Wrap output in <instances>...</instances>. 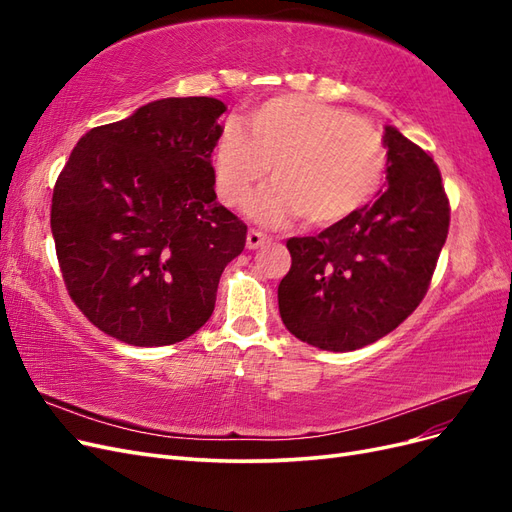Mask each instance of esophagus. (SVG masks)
<instances>
[{"instance_id": "esophagus-1", "label": "esophagus", "mask_w": 512, "mask_h": 512, "mask_svg": "<svg viewBox=\"0 0 512 512\" xmlns=\"http://www.w3.org/2000/svg\"><path fill=\"white\" fill-rule=\"evenodd\" d=\"M269 241V237L265 235V232H260V230H250L247 232V250H258L260 245H265Z\"/></svg>"}]
</instances>
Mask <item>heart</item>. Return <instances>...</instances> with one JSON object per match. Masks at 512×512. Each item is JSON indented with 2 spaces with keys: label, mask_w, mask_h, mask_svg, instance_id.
<instances>
[{
  "label": "heart",
  "mask_w": 512,
  "mask_h": 512,
  "mask_svg": "<svg viewBox=\"0 0 512 512\" xmlns=\"http://www.w3.org/2000/svg\"><path fill=\"white\" fill-rule=\"evenodd\" d=\"M245 126L224 123L213 173L224 203L239 205L271 170L275 183L247 205L256 220L286 222L299 213L309 226H331L363 209L384 179L382 132L318 98L269 100Z\"/></svg>",
  "instance_id": "obj_1"
}]
</instances>
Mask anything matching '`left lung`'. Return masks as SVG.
Segmentation results:
<instances>
[{"instance_id": "obj_1", "label": "left lung", "mask_w": 512, "mask_h": 512, "mask_svg": "<svg viewBox=\"0 0 512 512\" xmlns=\"http://www.w3.org/2000/svg\"><path fill=\"white\" fill-rule=\"evenodd\" d=\"M389 188L374 205L292 237L290 271L277 286L286 329L320 350L348 352L397 329L427 294L448 235L451 207L429 153L384 128Z\"/></svg>"}]
</instances>
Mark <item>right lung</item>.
Listing matches in <instances>:
<instances>
[{
	"label": "right lung",
	"instance_id": "right-lung-1",
	"mask_svg": "<svg viewBox=\"0 0 512 512\" xmlns=\"http://www.w3.org/2000/svg\"><path fill=\"white\" fill-rule=\"evenodd\" d=\"M224 102L164 98L89 130L61 170L51 230L68 294L130 346H170L215 307L247 226L215 196Z\"/></svg>",
	"mask_w": 512,
	"mask_h": 512
}]
</instances>
